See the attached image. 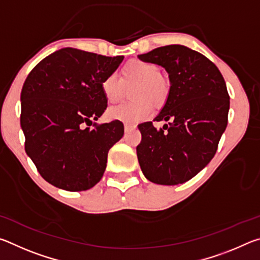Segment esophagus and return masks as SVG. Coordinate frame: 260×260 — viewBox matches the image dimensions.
Instances as JSON below:
<instances>
[{"label":"esophagus","instance_id":"obj_1","mask_svg":"<svg viewBox=\"0 0 260 260\" xmlns=\"http://www.w3.org/2000/svg\"><path fill=\"white\" fill-rule=\"evenodd\" d=\"M135 125H133V124H125V132H129V131H132V129H134L135 128Z\"/></svg>","mask_w":260,"mask_h":260}]
</instances>
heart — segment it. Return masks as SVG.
<instances>
[{
	"instance_id": "heart-1",
	"label": "heart",
	"mask_w": 260,
	"mask_h": 260,
	"mask_svg": "<svg viewBox=\"0 0 260 260\" xmlns=\"http://www.w3.org/2000/svg\"><path fill=\"white\" fill-rule=\"evenodd\" d=\"M135 86L131 91L133 102L122 103L108 110V118L126 124H134L148 119L152 113V105L161 108L170 96V82L159 73L156 64L134 59L121 70V77L108 74L102 83V94L109 103H116L124 96L125 88Z\"/></svg>"
}]
</instances>
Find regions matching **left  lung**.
<instances>
[{
    "mask_svg": "<svg viewBox=\"0 0 260 260\" xmlns=\"http://www.w3.org/2000/svg\"><path fill=\"white\" fill-rule=\"evenodd\" d=\"M138 57L164 68L171 82L169 100L153 119L169 124L160 129L152 121L138 126L142 135L136 147L139 164L153 183H183L217 151L230 111L226 82L212 61L184 46L159 47Z\"/></svg>",
    "mask_w": 260,
    "mask_h": 260,
    "instance_id": "1",
    "label": "left lung"
}]
</instances>
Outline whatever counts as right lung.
<instances>
[{"label": "right lung", "mask_w": 260, "mask_h": 260, "mask_svg": "<svg viewBox=\"0 0 260 260\" xmlns=\"http://www.w3.org/2000/svg\"><path fill=\"white\" fill-rule=\"evenodd\" d=\"M122 59L63 48L26 78L20 94L25 151L52 186L81 191L102 179L108 152L124 135V125L93 120L108 107L101 83ZM91 123L94 129L85 127Z\"/></svg>", "instance_id": "1"}]
</instances>
